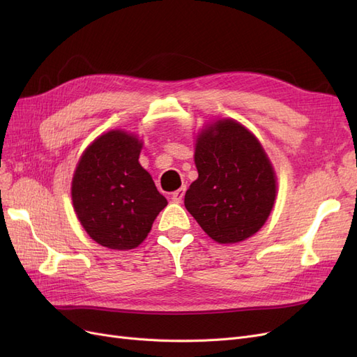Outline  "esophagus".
<instances>
[{"label":"esophagus","mask_w":357,"mask_h":357,"mask_svg":"<svg viewBox=\"0 0 357 357\" xmlns=\"http://www.w3.org/2000/svg\"><path fill=\"white\" fill-rule=\"evenodd\" d=\"M185 193H186V188L183 186V188H180L178 190L171 193V199L174 201V202H181L183 198H185Z\"/></svg>","instance_id":"esophagus-1"}]
</instances>
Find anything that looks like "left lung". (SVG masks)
Wrapping results in <instances>:
<instances>
[{
  "label": "left lung",
  "instance_id": "1",
  "mask_svg": "<svg viewBox=\"0 0 357 357\" xmlns=\"http://www.w3.org/2000/svg\"><path fill=\"white\" fill-rule=\"evenodd\" d=\"M198 178L185 207L220 244L240 243L262 228L275 199V174L256 137L235 121H218L201 132Z\"/></svg>",
  "mask_w": 357,
  "mask_h": 357
}]
</instances>
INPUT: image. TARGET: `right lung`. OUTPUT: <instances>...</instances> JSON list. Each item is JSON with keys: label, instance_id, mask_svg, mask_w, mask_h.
Segmentation results:
<instances>
[{"label": "right lung", "instance_id": "add662e5", "mask_svg": "<svg viewBox=\"0 0 357 357\" xmlns=\"http://www.w3.org/2000/svg\"><path fill=\"white\" fill-rule=\"evenodd\" d=\"M139 150L134 135L110 131L84 150L74 172L77 218L92 240L113 250L142 244L168 204L139 165Z\"/></svg>", "mask_w": 357, "mask_h": 357}]
</instances>
